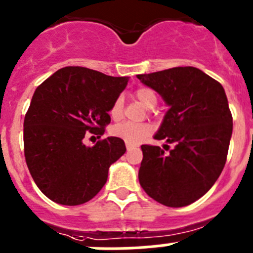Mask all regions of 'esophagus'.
<instances>
[{
    "mask_svg": "<svg viewBox=\"0 0 253 253\" xmlns=\"http://www.w3.org/2000/svg\"><path fill=\"white\" fill-rule=\"evenodd\" d=\"M131 149H134L133 144H129V143H126V151H131Z\"/></svg>",
    "mask_w": 253,
    "mask_h": 253,
    "instance_id": "esophagus-1",
    "label": "esophagus"
}]
</instances>
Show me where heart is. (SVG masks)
<instances>
[{
	"label": "heart",
	"mask_w": 253,
	"mask_h": 253,
	"mask_svg": "<svg viewBox=\"0 0 253 253\" xmlns=\"http://www.w3.org/2000/svg\"><path fill=\"white\" fill-rule=\"evenodd\" d=\"M135 99L147 109H153L157 105V95L152 90L151 87H138L134 91ZM123 109H124V101L122 97H116L111 104L109 114L114 120H119L123 116ZM153 131L152 125L148 123H140V124H133V123H120L114 125L111 128V134L114 137H118L129 144H138L148 138Z\"/></svg>",
	"instance_id": "1"
}]
</instances>
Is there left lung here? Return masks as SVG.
<instances>
[{
  "label": "left lung",
  "instance_id": "8db88e82",
  "mask_svg": "<svg viewBox=\"0 0 253 253\" xmlns=\"http://www.w3.org/2000/svg\"><path fill=\"white\" fill-rule=\"evenodd\" d=\"M137 77L169 106L154 138L175 146L165 154L143 144L139 184L161 204L186 207L207 194L224 169L233 129L224 88L195 67Z\"/></svg>",
  "mask_w": 253,
  "mask_h": 253
}]
</instances>
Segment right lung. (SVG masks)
Masks as SVG:
<instances>
[{
	"mask_svg": "<svg viewBox=\"0 0 253 253\" xmlns=\"http://www.w3.org/2000/svg\"><path fill=\"white\" fill-rule=\"evenodd\" d=\"M126 84V77L64 67L38 86L24 120V153L31 177L46 198L80 205L106 184L109 167L126 151L124 140L109 137L86 147L84 138L105 133L111 104Z\"/></svg>",
	"mask_w": 253,
	"mask_h": 253,
	"instance_id": "1",
	"label": "right lung"
}]
</instances>
